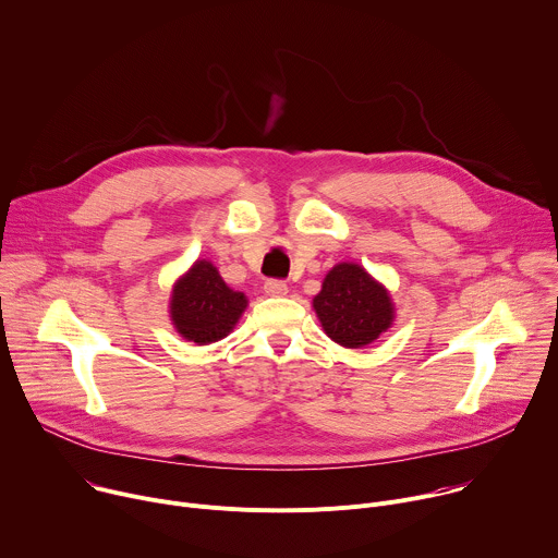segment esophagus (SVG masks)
<instances>
[{
	"label": "esophagus",
	"instance_id": "obj_1",
	"mask_svg": "<svg viewBox=\"0 0 558 558\" xmlns=\"http://www.w3.org/2000/svg\"><path fill=\"white\" fill-rule=\"evenodd\" d=\"M265 293L271 298H284L289 293V287L282 280H267L265 282Z\"/></svg>",
	"mask_w": 558,
	"mask_h": 558
}]
</instances>
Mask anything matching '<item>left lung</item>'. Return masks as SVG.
<instances>
[{"instance_id":"8db88e82","label":"left lung","mask_w":558,"mask_h":558,"mask_svg":"<svg viewBox=\"0 0 558 558\" xmlns=\"http://www.w3.org/2000/svg\"><path fill=\"white\" fill-rule=\"evenodd\" d=\"M325 333L344 349H364L395 323L390 291L357 263H338L313 298Z\"/></svg>"}]
</instances>
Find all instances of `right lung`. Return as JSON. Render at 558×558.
Wrapping results in <instances>:
<instances>
[{
	"mask_svg": "<svg viewBox=\"0 0 558 558\" xmlns=\"http://www.w3.org/2000/svg\"><path fill=\"white\" fill-rule=\"evenodd\" d=\"M250 300L233 291L209 260H196L172 287L170 320L185 342L198 347L227 338L241 320Z\"/></svg>",
	"mask_w": 558,
	"mask_h": 558,
	"instance_id": "add662e5",
	"label": "right lung"
}]
</instances>
